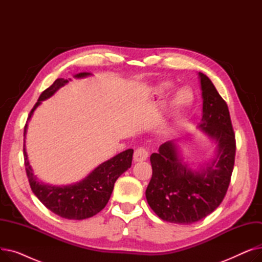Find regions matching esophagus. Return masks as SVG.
I'll return each mask as SVG.
<instances>
[{"instance_id":"34e87169","label":"esophagus","mask_w":262,"mask_h":262,"mask_svg":"<svg viewBox=\"0 0 262 262\" xmlns=\"http://www.w3.org/2000/svg\"><path fill=\"white\" fill-rule=\"evenodd\" d=\"M147 156H148L147 150H146L145 148H143V147H139V148H137V149L135 150V153H134V160H135L136 162H138V161H144V160H146Z\"/></svg>"}]
</instances>
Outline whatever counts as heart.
<instances>
[{
  "label": "heart",
  "instance_id": "heart-1",
  "mask_svg": "<svg viewBox=\"0 0 262 262\" xmlns=\"http://www.w3.org/2000/svg\"><path fill=\"white\" fill-rule=\"evenodd\" d=\"M186 94H188V96L187 98H184L183 95ZM192 101H193V95H192V92L187 88L181 89L176 94V109L180 110V109H183L184 107H187L188 105L191 104Z\"/></svg>",
  "mask_w": 262,
  "mask_h": 262
}]
</instances>
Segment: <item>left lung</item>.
<instances>
[{
    "mask_svg": "<svg viewBox=\"0 0 262 262\" xmlns=\"http://www.w3.org/2000/svg\"><path fill=\"white\" fill-rule=\"evenodd\" d=\"M203 116L199 127L215 140L216 156L200 170L183 162L174 141L160 145L150 155L153 175L145 196L149 207L163 221L192 224L214 211L227 192L236 155V139L226 102L212 81L199 73Z\"/></svg>",
    "mask_w": 262,
    "mask_h": 262,
    "instance_id": "8db88e82",
    "label": "left lung"
}]
</instances>
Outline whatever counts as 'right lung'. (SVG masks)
<instances>
[{
  "mask_svg": "<svg viewBox=\"0 0 262 262\" xmlns=\"http://www.w3.org/2000/svg\"><path fill=\"white\" fill-rule=\"evenodd\" d=\"M91 75L88 72H82L75 75L77 78ZM68 79L57 78L53 85L40 94L38 102L35 104L29 121L35 109L41 102L51 98L59 88L64 86ZM27 129V124L24 127V137ZM25 142V141H24ZM24 166L29 183L34 194L48 209L55 214L69 220H84L99 213L108 203L113 193L116 181L132 166L134 149L129 148L110 158L96 167L84 180L67 186H52L40 182L34 175L30 166L25 144L23 145Z\"/></svg>",
  "mask_w": 262,
  "mask_h": 262,
  "instance_id": "obj_1",
  "label": "right lung"
}]
</instances>
